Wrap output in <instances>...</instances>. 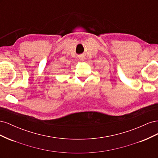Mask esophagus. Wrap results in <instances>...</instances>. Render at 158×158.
Instances as JSON below:
<instances>
[{"instance_id":"1","label":"esophagus","mask_w":158,"mask_h":158,"mask_svg":"<svg viewBox=\"0 0 158 158\" xmlns=\"http://www.w3.org/2000/svg\"><path fill=\"white\" fill-rule=\"evenodd\" d=\"M79 59L81 60V61H83L84 60V56H80L79 57Z\"/></svg>"}]
</instances>
